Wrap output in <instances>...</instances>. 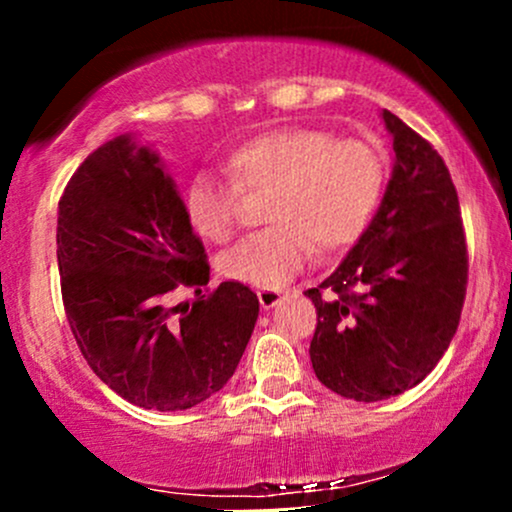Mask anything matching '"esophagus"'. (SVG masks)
<instances>
[{"label":"esophagus","instance_id":"1","mask_svg":"<svg viewBox=\"0 0 512 512\" xmlns=\"http://www.w3.org/2000/svg\"><path fill=\"white\" fill-rule=\"evenodd\" d=\"M257 298H260L262 308L269 310V308H274V305L281 301V293L276 291V289H262V291H257Z\"/></svg>","mask_w":512,"mask_h":512}]
</instances>
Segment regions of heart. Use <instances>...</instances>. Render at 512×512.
I'll use <instances>...</instances> for the list:
<instances>
[{"label": "heart", "mask_w": 512, "mask_h": 512, "mask_svg": "<svg viewBox=\"0 0 512 512\" xmlns=\"http://www.w3.org/2000/svg\"><path fill=\"white\" fill-rule=\"evenodd\" d=\"M231 187L199 173L182 190V214L207 243L236 231V192H269L274 226L219 257L221 276L279 289L313 257L342 250L366 231L385 185L383 158L361 139H332L313 127H281L245 139L221 163Z\"/></svg>", "instance_id": "obj_1"}]
</instances>
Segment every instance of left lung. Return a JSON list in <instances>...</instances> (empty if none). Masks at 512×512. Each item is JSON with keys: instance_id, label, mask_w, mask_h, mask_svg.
I'll return each instance as SVG.
<instances>
[{"instance_id": "1", "label": "left lung", "mask_w": 512, "mask_h": 512, "mask_svg": "<svg viewBox=\"0 0 512 512\" xmlns=\"http://www.w3.org/2000/svg\"><path fill=\"white\" fill-rule=\"evenodd\" d=\"M383 122L395 166L378 214L344 262L305 291L317 310L310 342L317 380L356 402L419 385L448 351L467 293V243L450 170L390 110Z\"/></svg>"}]
</instances>
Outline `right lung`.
I'll return each mask as SVG.
<instances>
[{
	"instance_id": "add662e5",
	"label": "right lung",
	"mask_w": 512,
	"mask_h": 512,
	"mask_svg": "<svg viewBox=\"0 0 512 512\" xmlns=\"http://www.w3.org/2000/svg\"><path fill=\"white\" fill-rule=\"evenodd\" d=\"M57 264L76 344L122 399L182 411L236 373L260 301L240 281L202 293L207 252L149 146L122 134L81 163L60 199ZM178 285L198 301L168 309Z\"/></svg>"
}]
</instances>
